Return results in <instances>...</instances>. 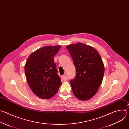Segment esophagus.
Instances as JSON below:
<instances>
[{"instance_id":"34e87169","label":"esophagus","mask_w":129,"mask_h":129,"mask_svg":"<svg viewBox=\"0 0 129 129\" xmlns=\"http://www.w3.org/2000/svg\"><path fill=\"white\" fill-rule=\"evenodd\" d=\"M62 78L65 81H67L68 80V78L67 76V74H66V73H64V75L62 76Z\"/></svg>"}]
</instances>
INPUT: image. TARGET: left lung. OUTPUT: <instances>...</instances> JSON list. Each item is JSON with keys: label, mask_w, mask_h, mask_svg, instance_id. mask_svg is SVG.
Segmentation results:
<instances>
[{"label": "left lung", "mask_w": 129, "mask_h": 129, "mask_svg": "<svg viewBox=\"0 0 129 129\" xmlns=\"http://www.w3.org/2000/svg\"><path fill=\"white\" fill-rule=\"evenodd\" d=\"M76 69V78L70 81L74 95L81 101L92 98L102 83L105 68L99 53L82 43L66 46Z\"/></svg>", "instance_id": "8db88e82"}]
</instances>
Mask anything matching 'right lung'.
Here are the masks:
<instances>
[{
	"mask_svg": "<svg viewBox=\"0 0 129 129\" xmlns=\"http://www.w3.org/2000/svg\"><path fill=\"white\" fill-rule=\"evenodd\" d=\"M61 47V45L45 46L36 50L29 55L25 64L29 86L34 94L42 99L54 96L62 84L53 60Z\"/></svg>",
	"mask_w": 129,
	"mask_h": 129,
	"instance_id": "add662e5",
	"label": "right lung"
}]
</instances>
